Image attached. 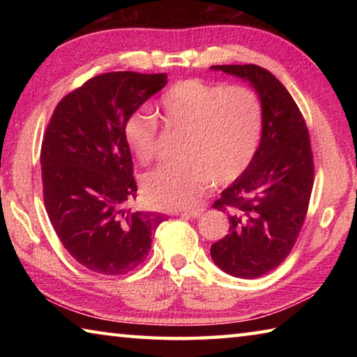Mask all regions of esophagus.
I'll use <instances>...</instances> for the list:
<instances>
[{"label":"esophagus","instance_id":"34e87169","mask_svg":"<svg viewBox=\"0 0 357 357\" xmlns=\"http://www.w3.org/2000/svg\"><path fill=\"white\" fill-rule=\"evenodd\" d=\"M203 208H198V209H187V211H181V215H185V217H192V219H195V217H200L203 214Z\"/></svg>","mask_w":357,"mask_h":357}]
</instances>
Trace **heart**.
I'll return each mask as SVG.
<instances>
[{
	"label": "heart",
	"instance_id": "obj_1",
	"mask_svg": "<svg viewBox=\"0 0 357 357\" xmlns=\"http://www.w3.org/2000/svg\"><path fill=\"white\" fill-rule=\"evenodd\" d=\"M157 114L167 130L181 132L176 153L183 157L142 179L144 198L159 209L192 206L211 181L231 184L250 167L261 142L263 104L247 86L185 78L160 96ZM124 140L140 164L153 162L159 148L155 119L132 113L124 124Z\"/></svg>",
	"mask_w": 357,
	"mask_h": 357
}]
</instances>
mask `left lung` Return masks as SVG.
I'll list each match as a JSON object with an SVG mask.
<instances>
[{
  "mask_svg": "<svg viewBox=\"0 0 357 357\" xmlns=\"http://www.w3.org/2000/svg\"><path fill=\"white\" fill-rule=\"evenodd\" d=\"M211 69L249 82L263 104L255 159L214 203L228 211V234L211 245V258L223 273L257 279L288 257L304 223L313 187L309 130L291 94L269 70L255 64Z\"/></svg>",
  "mask_w": 357,
  "mask_h": 357,
  "instance_id": "left-lung-1",
  "label": "left lung"
}]
</instances>
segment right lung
Returning a JSON list of instances; mask_svg holds the SVG:
<instances>
[{
	"instance_id": "1",
	"label": "right lung",
	"mask_w": 357,
	"mask_h": 357,
	"mask_svg": "<svg viewBox=\"0 0 357 357\" xmlns=\"http://www.w3.org/2000/svg\"><path fill=\"white\" fill-rule=\"evenodd\" d=\"M167 74L108 72L56 105L40 149L44 203L64 249L104 275L135 269L167 217L130 208L137 183L124 124Z\"/></svg>"
}]
</instances>
